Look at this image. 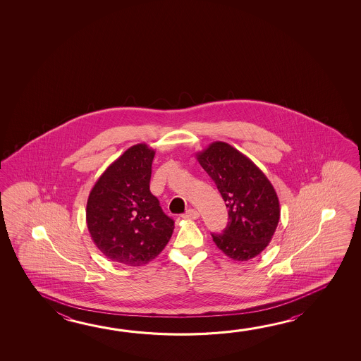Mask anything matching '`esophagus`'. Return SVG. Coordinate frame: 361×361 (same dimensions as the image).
<instances>
[{"label":"esophagus","mask_w":361,"mask_h":361,"mask_svg":"<svg viewBox=\"0 0 361 361\" xmlns=\"http://www.w3.org/2000/svg\"><path fill=\"white\" fill-rule=\"evenodd\" d=\"M183 219H197L199 218V212L195 209H189L185 214L181 215Z\"/></svg>","instance_id":"34e87169"}]
</instances>
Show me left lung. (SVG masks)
<instances>
[{
	"label": "left lung",
	"mask_w": 361,
	"mask_h": 361,
	"mask_svg": "<svg viewBox=\"0 0 361 361\" xmlns=\"http://www.w3.org/2000/svg\"><path fill=\"white\" fill-rule=\"evenodd\" d=\"M196 159L214 181L228 208L227 227L213 233L216 247L234 261L265 250L280 219L276 191L251 159L226 142H213Z\"/></svg>",
	"instance_id": "1"
}]
</instances>
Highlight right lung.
I'll return each mask as SVG.
<instances>
[{"mask_svg":"<svg viewBox=\"0 0 361 361\" xmlns=\"http://www.w3.org/2000/svg\"><path fill=\"white\" fill-rule=\"evenodd\" d=\"M154 153L146 143L128 148L90 191V235L109 259L123 265L143 266L157 257L175 228L149 191Z\"/></svg>","mask_w":361,"mask_h":361,"instance_id":"1","label":"right lung"}]
</instances>
